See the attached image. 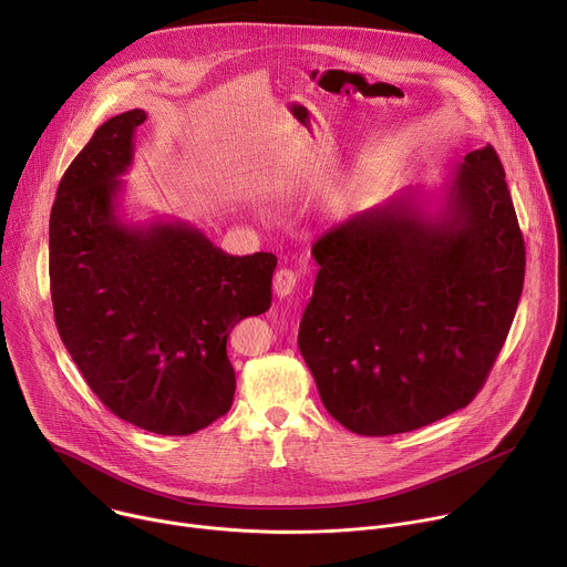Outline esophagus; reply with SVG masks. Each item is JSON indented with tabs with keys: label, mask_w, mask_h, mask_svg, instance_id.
<instances>
[{
	"label": "esophagus",
	"mask_w": 567,
	"mask_h": 567,
	"mask_svg": "<svg viewBox=\"0 0 567 567\" xmlns=\"http://www.w3.org/2000/svg\"><path fill=\"white\" fill-rule=\"evenodd\" d=\"M296 285H298V274H296V271H291V269H287V267H282V269L276 271V276H274V291H276L278 298L291 296L293 289H296Z\"/></svg>",
	"instance_id": "esophagus-1"
}]
</instances>
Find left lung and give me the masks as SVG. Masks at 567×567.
Instances as JSON below:
<instances>
[{
  "mask_svg": "<svg viewBox=\"0 0 567 567\" xmlns=\"http://www.w3.org/2000/svg\"><path fill=\"white\" fill-rule=\"evenodd\" d=\"M426 210L403 190L322 235L298 348L322 406L357 435L429 426L477 394L525 280V241L492 145Z\"/></svg>",
  "mask_w": 567,
  "mask_h": 567,
  "instance_id": "obj_1",
  "label": "left lung"
}]
</instances>
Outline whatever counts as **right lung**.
Here are the masks:
<instances>
[{"label":"right lung","instance_id":"add662e5","mask_svg":"<svg viewBox=\"0 0 567 567\" xmlns=\"http://www.w3.org/2000/svg\"><path fill=\"white\" fill-rule=\"evenodd\" d=\"M132 110L105 121L66 168L49 219V278L60 339L121 420L190 435L226 415L235 322L271 307L274 254L228 256L186 221L127 224Z\"/></svg>","mask_w":567,"mask_h":567}]
</instances>
